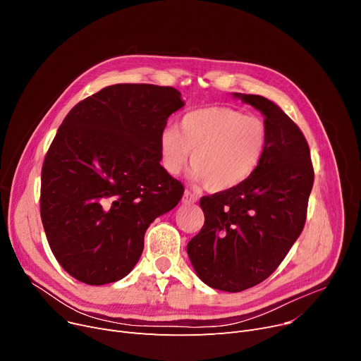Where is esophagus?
I'll list each match as a JSON object with an SVG mask.
<instances>
[{"label": "esophagus", "mask_w": 361, "mask_h": 361, "mask_svg": "<svg viewBox=\"0 0 361 361\" xmlns=\"http://www.w3.org/2000/svg\"><path fill=\"white\" fill-rule=\"evenodd\" d=\"M196 202H197V196L196 195H193L192 192H188V190L184 192V195H183V203L184 204H193Z\"/></svg>", "instance_id": "1"}]
</instances>
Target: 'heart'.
Segmentation results:
<instances>
[{"label":"heart","instance_id":"1","mask_svg":"<svg viewBox=\"0 0 361 361\" xmlns=\"http://www.w3.org/2000/svg\"><path fill=\"white\" fill-rule=\"evenodd\" d=\"M267 146V123L231 106L188 111L180 118L178 130L168 127L159 137L166 173L178 176L192 158V178L211 192L231 190L247 181L259 168Z\"/></svg>","mask_w":361,"mask_h":361}]
</instances>
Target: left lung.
I'll return each mask as SVG.
<instances>
[{"instance_id":"left-lung-1","label":"left lung","mask_w":361,"mask_h":361,"mask_svg":"<svg viewBox=\"0 0 361 361\" xmlns=\"http://www.w3.org/2000/svg\"><path fill=\"white\" fill-rule=\"evenodd\" d=\"M259 109L268 146L256 173L231 190L204 196V224L187 244L197 276L215 290L238 293L267 279L305 228L314 173L307 140L272 101L234 93Z\"/></svg>"}]
</instances>
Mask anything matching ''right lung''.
<instances>
[{"label": "right lung", "instance_id": "1", "mask_svg": "<svg viewBox=\"0 0 361 361\" xmlns=\"http://www.w3.org/2000/svg\"><path fill=\"white\" fill-rule=\"evenodd\" d=\"M184 106L169 86L112 85L75 105L48 149L41 218L63 269L89 286L135 268L147 226L183 197L161 165L159 137Z\"/></svg>", "mask_w": 361, "mask_h": 361}]
</instances>
